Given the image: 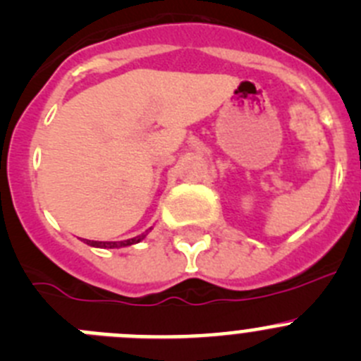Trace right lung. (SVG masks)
I'll use <instances>...</instances> for the list:
<instances>
[{
    "label": "right lung",
    "instance_id": "add662e5",
    "mask_svg": "<svg viewBox=\"0 0 361 361\" xmlns=\"http://www.w3.org/2000/svg\"><path fill=\"white\" fill-rule=\"evenodd\" d=\"M146 237V235H139V237L135 238H130V240H121V242H96V240H87V244L94 245V247H124V245H131V244H137V242H140L142 238Z\"/></svg>",
    "mask_w": 361,
    "mask_h": 361
}]
</instances>
